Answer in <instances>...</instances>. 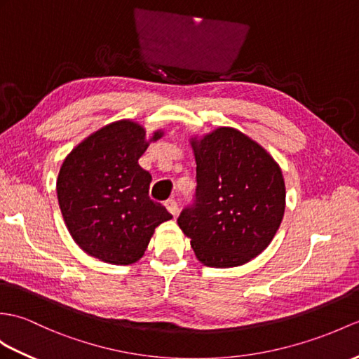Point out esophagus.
Returning a JSON list of instances; mask_svg holds the SVG:
<instances>
[{"mask_svg": "<svg viewBox=\"0 0 359 359\" xmlns=\"http://www.w3.org/2000/svg\"><path fill=\"white\" fill-rule=\"evenodd\" d=\"M165 206H166V210H168V212L176 217L177 212H179V205H177L176 200H168V202L165 203Z\"/></svg>", "mask_w": 359, "mask_h": 359, "instance_id": "obj_1", "label": "esophagus"}]
</instances>
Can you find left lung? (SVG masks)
<instances>
[{
  "instance_id": "left-lung-1",
  "label": "left lung",
  "mask_w": 359,
  "mask_h": 359,
  "mask_svg": "<svg viewBox=\"0 0 359 359\" xmlns=\"http://www.w3.org/2000/svg\"><path fill=\"white\" fill-rule=\"evenodd\" d=\"M197 163L196 205L177 220L197 260L236 268L260 255L277 234L286 208L280 165L232 127L191 136Z\"/></svg>"
}]
</instances>
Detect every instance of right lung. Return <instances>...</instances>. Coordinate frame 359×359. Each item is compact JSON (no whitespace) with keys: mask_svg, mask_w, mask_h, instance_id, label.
<instances>
[{"mask_svg":"<svg viewBox=\"0 0 359 359\" xmlns=\"http://www.w3.org/2000/svg\"><path fill=\"white\" fill-rule=\"evenodd\" d=\"M144 125L121 119L74 147L56 179L65 226L86 254L108 264H133L144 257L154 229L172 219L148 197L151 176L137 161L163 137Z\"/></svg>","mask_w":359,"mask_h":359,"instance_id":"right-lung-1","label":"right lung"}]
</instances>
